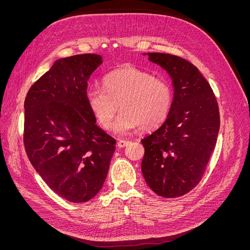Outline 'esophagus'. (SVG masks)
Wrapping results in <instances>:
<instances>
[{
  "mask_svg": "<svg viewBox=\"0 0 250 250\" xmlns=\"http://www.w3.org/2000/svg\"><path fill=\"white\" fill-rule=\"evenodd\" d=\"M129 141H126V140H119L118 142V147L119 148H124L126 147L127 145H129Z\"/></svg>",
  "mask_w": 250,
  "mask_h": 250,
  "instance_id": "1",
  "label": "esophagus"
}]
</instances>
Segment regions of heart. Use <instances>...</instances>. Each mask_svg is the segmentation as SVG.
<instances>
[{"instance_id": "b5f03b06", "label": "heart", "mask_w": 250, "mask_h": 250, "mask_svg": "<svg viewBox=\"0 0 250 250\" xmlns=\"http://www.w3.org/2000/svg\"><path fill=\"white\" fill-rule=\"evenodd\" d=\"M103 86L92 87L86 93L87 105L104 129H109L116 112L121 110L113 130L123 134L135 128L143 131L155 129L170 111L173 95L167 82L152 75L126 65L109 72Z\"/></svg>"}]
</instances>
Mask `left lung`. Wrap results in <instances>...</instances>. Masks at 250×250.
I'll use <instances>...</instances> for the list:
<instances>
[{"instance_id": "8db88e82", "label": "left lung", "mask_w": 250, "mask_h": 250, "mask_svg": "<svg viewBox=\"0 0 250 250\" xmlns=\"http://www.w3.org/2000/svg\"><path fill=\"white\" fill-rule=\"evenodd\" d=\"M147 55L169 74L174 96L165 122L141 141L145 148L142 173L154 193L174 198L190 192L202 178L220 128L219 107L194 64L165 53Z\"/></svg>"}]
</instances>
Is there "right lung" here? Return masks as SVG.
Here are the masks:
<instances>
[{"instance_id": "right-lung-1", "label": "right lung", "mask_w": 250, "mask_h": 250, "mask_svg": "<svg viewBox=\"0 0 250 250\" xmlns=\"http://www.w3.org/2000/svg\"><path fill=\"white\" fill-rule=\"evenodd\" d=\"M102 56L58 59L25 99L24 144L30 163L52 191L71 202L99 193L116 140L96 124L86 101L87 81Z\"/></svg>"}]
</instances>
